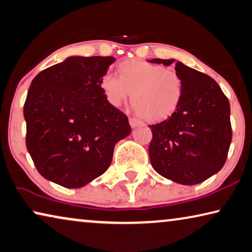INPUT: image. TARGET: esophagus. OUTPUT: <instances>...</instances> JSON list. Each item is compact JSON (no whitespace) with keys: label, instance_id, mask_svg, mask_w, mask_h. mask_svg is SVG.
<instances>
[{"label":"esophagus","instance_id":"esophagus-1","mask_svg":"<svg viewBox=\"0 0 252 252\" xmlns=\"http://www.w3.org/2000/svg\"><path fill=\"white\" fill-rule=\"evenodd\" d=\"M129 122H130V126H132V127L138 126L141 123L140 120H138V119H135V118H130L129 119Z\"/></svg>","mask_w":252,"mask_h":252}]
</instances>
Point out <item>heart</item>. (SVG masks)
<instances>
[{
	"instance_id": "b5f03b06",
	"label": "heart",
	"mask_w": 252,
	"mask_h": 252,
	"mask_svg": "<svg viewBox=\"0 0 252 252\" xmlns=\"http://www.w3.org/2000/svg\"><path fill=\"white\" fill-rule=\"evenodd\" d=\"M101 89L111 105L120 106L131 95L135 111L148 121H160L177 110L184 83L176 70L163 68L139 59H127L119 65V76L106 73Z\"/></svg>"
}]
</instances>
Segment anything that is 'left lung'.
<instances>
[{"mask_svg":"<svg viewBox=\"0 0 252 252\" xmlns=\"http://www.w3.org/2000/svg\"><path fill=\"white\" fill-rule=\"evenodd\" d=\"M150 63L169 66L174 59ZM184 93L177 110L151 125L149 157L161 176L183 185H195L213 176L225 163L232 139L230 103L209 75L177 62Z\"/></svg>","mask_w":252,"mask_h":252,"instance_id":"obj_1","label":"left lung"}]
</instances>
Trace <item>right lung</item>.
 Here are the masks:
<instances>
[{
  "mask_svg": "<svg viewBox=\"0 0 252 252\" xmlns=\"http://www.w3.org/2000/svg\"><path fill=\"white\" fill-rule=\"evenodd\" d=\"M114 57H69L33 78L23 106L26 145L41 176L67 189L85 186L109 168L114 146L131 132L111 105L101 78Z\"/></svg>",
  "mask_w": 252,
  "mask_h": 252,
  "instance_id": "add662e5",
  "label": "right lung"
}]
</instances>
